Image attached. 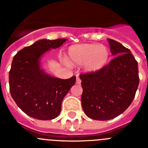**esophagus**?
<instances>
[{
	"label": "esophagus",
	"instance_id": "esophagus-1",
	"mask_svg": "<svg viewBox=\"0 0 148 148\" xmlns=\"http://www.w3.org/2000/svg\"><path fill=\"white\" fill-rule=\"evenodd\" d=\"M81 82H82V80H81L80 78H79V77L77 75V76H76V83L78 84H80Z\"/></svg>",
	"mask_w": 148,
	"mask_h": 148
}]
</instances>
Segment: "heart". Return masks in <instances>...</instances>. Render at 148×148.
I'll list each match as a JSON object with an SVG mask.
<instances>
[{
    "mask_svg": "<svg viewBox=\"0 0 148 148\" xmlns=\"http://www.w3.org/2000/svg\"><path fill=\"white\" fill-rule=\"evenodd\" d=\"M110 53L104 45L81 44L71 46L68 49V58L73 64L84 65L88 72L101 70L108 63Z\"/></svg>",
    "mask_w": 148,
    "mask_h": 148,
    "instance_id": "b5f03b06",
    "label": "heart"
}]
</instances>
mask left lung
<instances>
[{"mask_svg": "<svg viewBox=\"0 0 148 148\" xmlns=\"http://www.w3.org/2000/svg\"><path fill=\"white\" fill-rule=\"evenodd\" d=\"M114 58L101 70L82 73V105L89 118L114 119L124 113L135 97L139 83L138 62L130 49L108 38Z\"/></svg>", "mask_w": 148, "mask_h": 148, "instance_id": "8db88e82", "label": "left lung"}]
</instances>
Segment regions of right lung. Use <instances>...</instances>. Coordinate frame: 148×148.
Listing matches in <instances>:
<instances>
[{"label": "right lung", "mask_w": 148, "mask_h": 148, "mask_svg": "<svg viewBox=\"0 0 148 148\" xmlns=\"http://www.w3.org/2000/svg\"><path fill=\"white\" fill-rule=\"evenodd\" d=\"M66 40H37L18 51L13 58L9 74L10 93L18 108L32 118H56L61 113L63 99L75 84V75L68 79L54 78L40 67L41 56L49 49L60 47Z\"/></svg>", "instance_id": "add662e5"}]
</instances>
